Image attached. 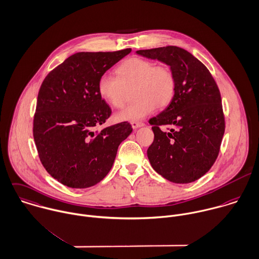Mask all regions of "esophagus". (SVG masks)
I'll return each instance as SVG.
<instances>
[{
    "mask_svg": "<svg viewBox=\"0 0 259 259\" xmlns=\"http://www.w3.org/2000/svg\"><path fill=\"white\" fill-rule=\"evenodd\" d=\"M131 124H132L133 128H135V130L138 128V127H141V126H144V125H145V123L142 122V121H132Z\"/></svg>",
    "mask_w": 259,
    "mask_h": 259,
    "instance_id": "esophagus-1",
    "label": "esophagus"
}]
</instances>
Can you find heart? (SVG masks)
Returning a JSON list of instances; mask_svg holds the SVG:
<instances>
[{
  "mask_svg": "<svg viewBox=\"0 0 259 259\" xmlns=\"http://www.w3.org/2000/svg\"><path fill=\"white\" fill-rule=\"evenodd\" d=\"M136 87V102L115 114L116 120L136 121L152 113L157 106L169 104L175 93L172 71L141 58H131L116 68V76L105 73L98 81L99 95L115 108L124 104L126 90Z\"/></svg>",
  "mask_w": 259,
  "mask_h": 259,
  "instance_id": "heart-1",
  "label": "heart"
}]
</instances>
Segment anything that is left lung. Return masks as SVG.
<instances>
[{
	"instance_id": "8db88e82",
	"label": "left lung",
	"mask_w": 259,
	"mask_h": 259,
	"mask_svg": "<svg viewBox=\"0 0 259 259\" xmlns=\"http://www.w3.org/2000/svg\"><path fill=\"white\" fill-rule=\"evenodd\" d=\"M137 54L169 65L175 78L170 104L150 119L155 135L148 149L150 163L170 182H195L215 163L224 135L219 88L207 67L185 49L167 46ZM160 125L172 128L163 132Z\"/></svg>"
}]
</instances>
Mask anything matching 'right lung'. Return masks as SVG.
I'll return each instance as SVG.
<instances>
[{
	"label": "right lung",
	"instance_id": "add662e5",
	"mask_svg": "<svg viewBox=\"0 0 259 259\" xmlns=\"http://www.w3.org/2000/svg\"><path fill=\"white\" fill-rule=\"evenodd\" d=\"M131 51L75 53L42 82L34 141L46 171L67 187L84 189L99 183L110 171L118 146L133 132L127 121L94 131L111 114L99 95V78Z\"/></svg>",
	"mask_w": 259,
	"mask_h": 259
}]
</instances>
